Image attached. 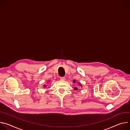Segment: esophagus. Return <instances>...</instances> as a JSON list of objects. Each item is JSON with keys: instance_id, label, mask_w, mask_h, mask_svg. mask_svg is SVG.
Listing matches in <instances>:
<instances>
[{"instance_id": "1", "label": "esophagus", "mask_w": 130, "mask_h": 130, "mask_svg": "<svg viewBox=\"0 0 130 130\" xmlns=\"http://www.w3.org/2000/svg\"><path fill=\"white\" fill-rule=\"evenodd\" d=\"M60 79L62 80H64L66 79V77H60Z\"/></svg>"}]
</instances>
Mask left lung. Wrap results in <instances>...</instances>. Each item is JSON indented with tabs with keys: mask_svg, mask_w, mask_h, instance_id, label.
Segmentation results:
<instances>
[{
	"mask_svg": "<svg viewBox=\"0 0 130 130\" xmlns=\"http://www.w3.org/2000/svg\"><path fill=\"white\" fill-rule=\"evenodd\" d=\"M73 82V83H75L76 82L75 80H74ZM78 84H79V85H80V86H82V85H81V84H80V83H78ZM74 89H75V90H78V88H77V87H74Z\"/></svg>",
	"mask_w": 130,
	"mask_h": 130,
	"instance_id": "1",
	"label": "left lung"
}]
</instances>
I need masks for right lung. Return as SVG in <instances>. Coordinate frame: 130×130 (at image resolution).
I'll return each instance as SVG.
<instances>
[{"mask_svg": "<svg viewBox=\"0 0 130 130\" xmlns=\"http://www.w3.org/2000/svg\"><path fill=\"white\" fill-rule=\"evenodd\" d=\"M46 87V85H44V86H43V87H44V88H45Z\"/></svg>", "mask_w": 130, "mask_h": 130, "instance_id": "1", "label": "right lung"}]
</instances>
